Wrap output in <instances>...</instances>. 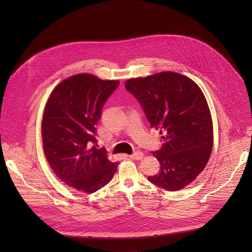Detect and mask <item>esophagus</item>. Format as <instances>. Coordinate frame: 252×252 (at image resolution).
<instances>
[{"instance_id": "34e87169", "label": "esophagus", "mask_w": 252, "mask_h": 252, "mask_svg": "<svg viewBox=\"0 0 252 252\" xmlns=\"http://www.w3.org/2000/svg\"><path fill=\"white\" fill-rule=\"evenodd\" d=\"M142 157H143V154L141 152H135L129 156L130 158L135 159V160H140L142 158Z\"/></svg>"}]
</instances>
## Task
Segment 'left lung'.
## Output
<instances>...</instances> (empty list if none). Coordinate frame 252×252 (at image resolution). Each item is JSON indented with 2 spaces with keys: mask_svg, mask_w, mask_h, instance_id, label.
I'll use <instances>...</instances> for the list:
<instances>
[{
  "mask_svg": "<svg viewBox=\"0 0 252 252\" xmlns=\"http://www.w3.org/2000/svg\"><path fill=\"white\" fill-rule=\"evenodd\" d=\"M126 89L139 102L163 145L153 155L159 172L149 181L168 191L185 189L205 167L213 145L212 122L198 86L172 71L131 79Z\"/></svg>",
  "mask_w": 252,
  "mask_h": 252,
  "instance_id": "obj_1",
  "label": "left lung"
}]
</instances>
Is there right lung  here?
Segmentation results:
<instances>
[{
    "label": "right lung",
    "instance_id": "right-lung-1",
    "mask_svg": "<svg viewBox=\"0 0 252 252\" xmlns=\"http://www.w3.org/2000/svg\"><path fill=\"white\" fill-rule=\"evenodd\" d=\"M119 85L80 74L57 86L47 102L42 123L45 156L55 174L79 191L95 192L117 171L118 162L95 148V134L103 104Z\"/></svg>",
    "mask_w": 252,
    "mask_h": 252
}]
</instances>
